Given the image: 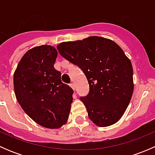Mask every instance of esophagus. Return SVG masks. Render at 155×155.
<instances>
[{
  "label": "esophagus",
  "instance_id": "obj_1",
  "mask_svg": "<svg viewBox=\"0 0 155 155\" xmlns=\"http://www.w3.org/2000/svg\"><path fill=\"white\" fill-rule=\"evenodd\" d=\"M70 86L71 87V88L73 89V90H75V85H74V83H70Z\"/></svg>",
  "mask_w": 155,
  "mask_h": 155
}]
</instances>
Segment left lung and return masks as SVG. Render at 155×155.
Segmentation results:
<instances>
[{"instance_id": "left-lung-1", "label": "left lung", "mask_w": 155, "mask_h": 155, "mask_svg": "<svg viewBox=\"0 0 155 155\" xmlns=\"http://www.w3.org/2000/svg\"><path fill=\"white\" fill-rule=\"evenodd\" d=\"M57 48L86 76L90 91L81 101L91 121L101 127L118 122L134 88L132 64L122 48L112 40L98 36L63 42Z\"/></svg>"}]
</instances>
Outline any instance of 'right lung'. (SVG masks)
Wrapping results in <instances>:
<instances>
[{
    "mask_svg": "<svg viewBox=\"0 0 155 155\" xmlns=\"http://www.w3.org/2000/svg\"><path fill=\"white\" fill-rule=\"evenodd\" d=\"M57 56L54 46H35L22 56L13 75L18 104L33 121L49 129L68 122L73 102V89L54 68Z\"/></svg>",
    "mask_w": 155,
    "mask_h": 155,
    "instance_id": "add662e5",
    "label": "right lung"
}]
</instances>
